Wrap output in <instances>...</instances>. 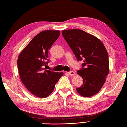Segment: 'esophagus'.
Here are the masks:
<instances>
[{"label":"esophagus","instance_id":"obj_1","mask_svg":"<svg viewBox=\"0 0 127 127\" xmlns=\"http://www.w3.org/2000/svg\"><path fill=\"white\" fill-rule=\"evenodd\" d=\"M68 74L70 75H74L75 73L73 71H69V72H68Z\"/></svg>","mask_w":127,"mask_h":127}]
</instances>
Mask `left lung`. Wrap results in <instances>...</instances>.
Instances as JSON below:
<instances>
[{
    "instance_id": "left-lung-1",
    "label": "left lung",
    "mask_w": 127,
    "mask_h": 127,
    "mask_svg": "<svg viewBox=\"0 0 127 127\" xmlns=\"http://www.w3.org/2000/svg\"><path fill=\"white\" fill-rule=\"evenodd\" d=\"M78 61H83L77 73L83 78L82 86L77 88L84 97L95 95L104 84L109 73V58L102 41L95 36L80 29L62 32Z\"/></svg>"
}]
</instances>
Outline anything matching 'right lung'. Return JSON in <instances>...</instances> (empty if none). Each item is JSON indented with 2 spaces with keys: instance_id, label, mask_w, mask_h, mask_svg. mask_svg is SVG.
<instances>
[{
  "instance_id": "add662e5",
  "label": "right lung",
  "mask_w": 127,
  "mask_h": 127,
  "mask_svg": "<svg viewBox=\"0 0 127 127\" xmlns=\"http://www.w3.org/2000/svg\"><path fill=\"white\" fill-rule=\"evenodd\" d=\"M59 31H44L36 35L18 57L22 82L28 91L39 98L51 94L63 73L47 70L48 51L60 35Z\"/></svg>"
}]
</instances>
